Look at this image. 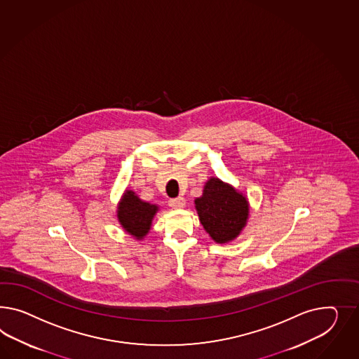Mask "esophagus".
I'll return each mask as SVG.
<instances>
[{
  "label": "esophagus",
  "mask_w": 359,
  "mask_h": 359,
  "mask_svg": "<svg viewBox=\"0 0 359 359\" xmlns=\"http://www.w3.org/2000/svg\"><path fill=\"white\" fill-rule=\"evenodd\" d=\"M168 205L172 208V209H180L185 205V200L183 197H176V198H171L168 201Z\"/></svg>",
  "instance_id": "obj_1"
}]
</instances>
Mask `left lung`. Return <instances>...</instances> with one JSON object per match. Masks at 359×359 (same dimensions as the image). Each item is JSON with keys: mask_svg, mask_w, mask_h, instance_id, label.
Wrapping results in <instances>:
<instances>
[{"mask_svg": "<svg viewBox=\"0 0 359 359\" xmlns=\"http://www.w3.org/2000/svg\"><path fill=\"white\" fill-rule=\"evenodd\" d=\"M194 204L206 233L217 243L235 239L248 218L245 197L215 177L206 183L204 194Z\"/></svg>", "mask_w": 359, "mask_h": 359, "instance_id": "left-lung-1", "label": "left lung"}]
</instances>
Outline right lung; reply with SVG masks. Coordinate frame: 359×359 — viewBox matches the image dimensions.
I'll use <instances>...</instances> for the list:
<instances>
[{"mask_svg":"<svg viewBox=\"0 0 359 359\" xmlns=\"http://www.w3.org/2000/svg\"><path fill=\"white\" fill-rule=\"evenodd\" d=\"M158 208L155 205L144 203L137 197L135 192L126 191L124 198L117 210L118 221L126 231L141 239L150 230L151 219Z\"/></svg>","mask_w":359,"mask_h":359,"instance_id":"add662e5","label":"right lung"}]
</instances>
